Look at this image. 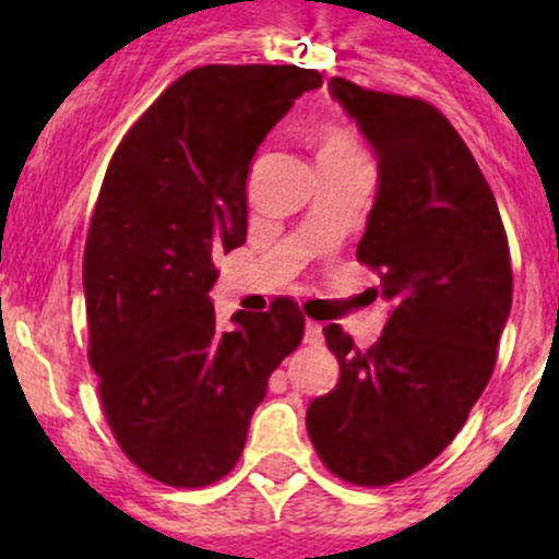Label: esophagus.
Returning <instances> with one entry per match:
<instances>
[{
  "label": "esophagus",
  "mask_w": 559,
  "mask_h": 559,
  "mask_svg": "<svg viewBox=\"0 0 559 559\" xmlns=\"http://www.w3.org/2000/svg\"><path fill=\"white\" fill-rule=\"evenodd\" d=\"M306 343H321V324L306 321Z\"/></svg>",
  "instance_id": "esophagus-1"
}]
</instances>
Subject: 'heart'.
<instances>
[{"mask_svg": "<svg viewBox=\"0 0 559 559\" xmlns=\"http://www.w3.org/2000/svg\"><path fill=\"white\" fill-rule=\"evenodd\" d=\"M359 154L357 143L346 129L324 127L319 132V159H330V156H348Z\"/></svg>", "mask_w": 559, "mask_h": 559, "instance_id": "obj_1", "label": "heart"}]
</instances>
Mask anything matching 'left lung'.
<instances>
[{
	"mask_svg": "<svg viewBox=\"0 0 559 559\" xmlns=\"http://www.w3.org/2000/svg\"><path fill=\"white\" fill-rule=\"evenodd\" d=\"M330 94L379 159L357 259L392 306L379 341L324 326L341 365L308 405L316 454L343 481L386 487L430 465L481 397L511 313V257L498 202L449 118L416 97L332 78Z\"/></svg>",
	"mask_w": 559,
	"mask_h": 559,
	"instance_id": "obj_1",
	"label": "left lung"
}]
</instances>
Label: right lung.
Here are the masks:
<instances>
[{"label": "right lung", "mask_w": 559, "mask_h": 559, "mask_svg": "<svg viewBox=\"0 0 559 559\" xmlns=\"http://www.w3.org/2000/svg\"><path fill=\"white\" fill-rule=\"evenodd\" d=\"M321 86L295 64H207L180 75L107 167L86 253L88 359L123 454L170 487H207L246 447L267 379L302 341V313L218 330L213 259L246 243V178L270 129Z\"/></svg>", "instance_id": "right-lung-1"}]
</instances>
